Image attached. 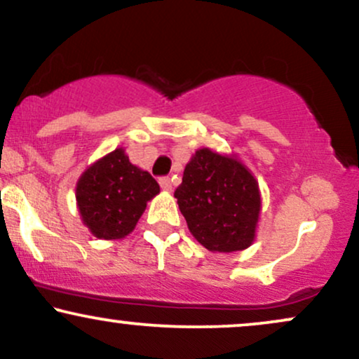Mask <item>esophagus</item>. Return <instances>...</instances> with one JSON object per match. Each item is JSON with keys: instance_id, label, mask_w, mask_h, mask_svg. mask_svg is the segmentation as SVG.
I'll list each match as a JSON object with an SVG mask.
<instances>
[{"instance_id": "obj_1", "label": "esophagus", "mask_w": 359, "mask_h": 359, "mask_svg": "<svg viewBox=\"0 0 359 359\" xmlns=\"http://www.w3.org/2000/svg\"><path fill=\"white\" fill-rule=\"evenodd\" d=\"M158 184H160V187L163 189V191H170V189H172V180H170V177H160Z\"/></svg>"}]
</instances>
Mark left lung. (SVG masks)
<instances>
[{
    "label": "left lung",
    "instance_id": "8db88e82",
    "mask_svg": "<svg viewBox=\"0 0 359 359\" xmlns=\"http://www.w3.org/2000/svg\"><path fill=\"white\" fill-rule=\"evenodd\" d=\"M174 196L194 238L208 250L231 253L251 245L259 214L258 184L236 158L197 150Z\"/></svg>",
    "mask_w": 359,
    "mask_h": 359
}]
</instances>
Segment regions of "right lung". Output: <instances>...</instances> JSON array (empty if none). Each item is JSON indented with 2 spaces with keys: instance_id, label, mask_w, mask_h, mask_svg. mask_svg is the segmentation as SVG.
<instances>
[{
  "instance_id": "1",
  "label": "right lung",
  "mask_w": 359,
  "mask_h": 359,
  "mask_svg": "<svg viewBox=\"0 0 359 359\" xmlns=\"http://www.w3.org/2000/svg\"><path fill=\"white\" fill-rule=\"evenodd\" d=\"M160 192L148 172L131 165L116 148L97 160L77 182V204L84 224L101 240H118L133 231L147 203Z\"/></svg>"
}]
</instances>
